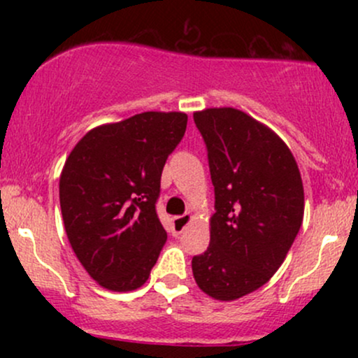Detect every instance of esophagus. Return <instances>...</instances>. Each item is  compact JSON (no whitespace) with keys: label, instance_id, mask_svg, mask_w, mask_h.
<instances>
[{"label":"esophagus","instance_id":"obj_1","mask_svg":"<svg viewBox=\"0 0 358 358\" xmlns=\"http://www.w3.org/2000/svg\"><path fill=\"white\" fill-rule=\"evenodd\" d=\"M192 222V215H188V213H185V215H180V217H175L173 219V232L176 236H180L185 229H187V225Z\"/></svg>","mask_w":358,"mask_h":358}]
</instances>
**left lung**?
<instances>
[{"label": "left lung", "instance_id": "obj_1", "mask_svg": "<svg viewBox=\"0 0 358 358\" xmlns=\"http://www.w3.org/2000/svg\"><path fill=\"white\" fill-rule=\"evenodd\" d=\"M215 188L210 244L192 259L196 285L234 301L269 281L286 259L305 213L293 153L268 126L234 108L193 113Z\"/></svg>", "mask_w": 358, "mask_h": 358}]
</instances>
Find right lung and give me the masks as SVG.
Instances as JSON below:
<instances>
[{"instance_id":"1","label":"right lung","mask_w":358,"mask_h":358,"mask_svg":"<svg viewBox=\"0 0 358 358\" xmlns=\"http://www.w3.org/2000/svg\"><path fill=\"white\" fill-rule=\"evenodd\" d=\"M187 121L185 113L148 110L101 124L65 159L59 185L65 232L89 276L106 289H138L158 261L166 232L155 203Z\"/></svg>"}]
</instances>
